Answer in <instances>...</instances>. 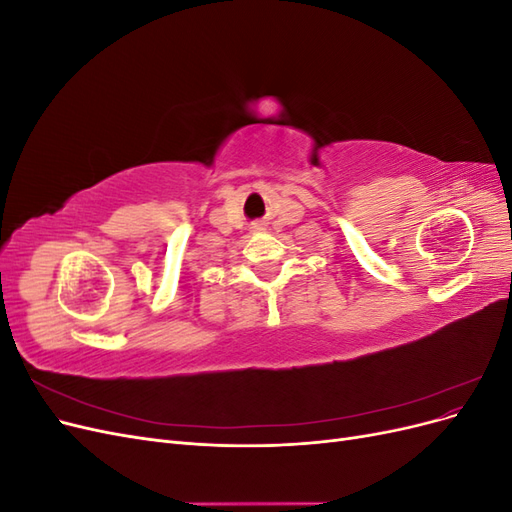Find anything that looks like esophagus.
Returning a JSON list of instances; mask_svg holds the SVG:
<instances>
[{
  "instance_id": "esophagus-1",
  "label": "esophagus",
  "mask_w": 512,
  "mask_h": 512,
  "mask_svg": "<svg viewBox=\"0 0 512 512\" xmlns=\"http://www.w3.org/2000/svg\"><path fill=\"white\" fill-rule=\"evenodd\" d=\"M252 228H254V230H262V228H265V224H260V222H256V224H254Z\"/></svg>"
}]
</instances>
